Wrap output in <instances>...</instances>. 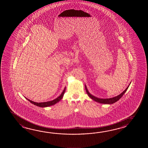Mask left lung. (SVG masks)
Listing matches in <instances>:
<instances>
[{
    "instance_id": "8db88e82",
    "label": "left lung",
    "mask_w": 148,
    "mask_h": 148,
    "mask_svg": "<svg viewBox=\"0 0 148 148\" xmlns=\"http://www.w3.org/2000/svg\"><path fill=\"white\" fill-rule=\"evenodd\" d=\"M130 84H131V82H130ZM130 85L127 86V87L125 89L121 94H120L118 96H115L114 97L110 98H99L96 97H95L94 96H93L92 95H91L88 91V89H87L86 85H85V89H86V92H87V93L88 94V96L90 98H91L92 100H94V101H96V102H98L99 103H101V104H112L115 103V102H116L120 99H121V98L123 96V95L124 94V93L127 90Z\"/></svg>"
}]
</instances>
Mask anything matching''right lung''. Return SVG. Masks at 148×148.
I'll return each instance as SVG.
<instances>
[{"mask_svg": "<svg viewBox=\"0 0 148 148\" xmlns=\"http://www.w3.org/2000/svg\"><path fill=\"white\" fill-rule=\"evenodd\" d=\"M65 91H66V87L63 89V91L62 92V93L61 94V95H60V96H59L58 97H57V98L54 99L53 101H47V102L37 103V102H35V101H31V100L27 99V98H26V99H27L28 101H29V102H31L32 104H34L35 105H36V106H38V107H49V106L57 104V103H58V102L63 98V95H64V92H65Z\"/></svg>", "mask_w": 148, "mask_h": 148, "instance_id": "right-lung-1", "label": "right lung"}]
</instances>
